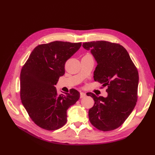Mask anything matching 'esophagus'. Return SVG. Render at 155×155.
Segmentation results:
<instances>
[{"label":"esophagus","instance_id":"esophagus-1","mask_svg":"<svg viewBox=\"0 0 155 155\" xmlns=\"http://www.w3.org/2000/svg\"><path fill=\"white\" fill-rule=\"evenodd\" d=\"M84 97H86V93H83V92H81V93H80V97H81V98H84Z\"/></svg>","mask_w":155,"mask_h":155}]
</instances>
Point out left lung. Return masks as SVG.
I'll return each instance as SVG.
<instances>
[{
	"mask_svg": "<svg viewBox=\"0 0 155 155\" xmlns=\"http://www.w3.org/2000/svg\"><path fill=\"white\" fill-rule=\"evenodd\" d=\"M83 47L91 50L97 66L94 80L107 87L108 97L87 93L94 99L88 110L91 123L97 129H116L132 113L138 98L139 72L127 51L123 46L108 41L84 42Z\"/></svg>",
	"mask_w": 155,
	"mask_h": 155,
	"instance_id": "8db88e82",
	"label": "left lung"
}]
</instances>
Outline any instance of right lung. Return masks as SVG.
Returning a JSON list of instances; mask_svg holds the SVG:
<instances>
[{
  "instance_id": "1",
  "label": "right lung",
  "mask_w": 155,
  "mask_h": 155,
  "mask_svg": "<svg viewBox=\"0 0 155 155\" xmlns=\"http://www.w3.org/2000/svg\"><path fill=\"white\" fill-rule=\"evenodd\" d=\"M81 42L54 41L39 45L21 69L20 96L29 117L38 127L54 130L67 121V110L80 98L75 89L59 95L54 85L65 72L64 64Z\"/></svg>"
}]
</instances>
